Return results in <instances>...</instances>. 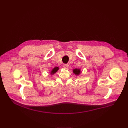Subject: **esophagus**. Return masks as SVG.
<instances>
[{"instance_id": "esophagus-1", "label": "esophagus", "mask_w": 128, "mask_h": 128, "mask_svg": "<svg viewBox=\"0 0 128 128\" xmlns=\"http://www.w3.org/2000/svg\"><path fill=\"white\" fill-rule=\"evenodd\" d=\"M68 66H69V65L68 64H64V66H63L64 68H65V69H68Z\"/></svg>"}]
</instances>
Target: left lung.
I'll list each match as a JSON object with an SVG mask.
<instances>
[{
	"label": "left lung",
	"mask_w": 128,
	"mask_h": 128,
	"mask_svg": "<svg viewBox=\"0 0 128 128\" xmlns=\"http://www.w3.org/2000/svg\"><path fill=\"white\" fill-rule=\"evenodd\" d=\"M72 72H73V73L75 74L76 75H79L81 73V70L80 69L75 68L72 70Z\"/></svg>",
	"instance_id": "1"
}]
</instances>
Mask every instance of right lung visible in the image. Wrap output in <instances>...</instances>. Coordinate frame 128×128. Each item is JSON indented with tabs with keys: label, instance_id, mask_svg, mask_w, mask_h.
I'll list each match as a JSON object with an SVG mask.
<instances>
[{
	"label": "right lung",
	"instance_id": "1",
	"mask_svg": "<svg viewBox=\"0 0 128 128\" xmlns=\"http://www.w3.org/2000/svg\"><path fill=\"white\" fill-rule=\"evenodd\" d=\"M58 69H59V68H58V67H55L54 68H53V70H51V72H50V74L51 75H52L53 74H54L58 70Z\"/></svg>",
	"mask_w": 128,
	"mask_h": 128
}]
</instances>
